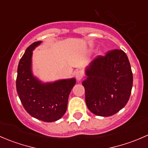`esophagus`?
Returning <instances> with one entry per match:
<instances>
[{"instance_id":"1","label":"esophagus","mask_w":148,"mask_h":148,"mask_svg":"<svg viewBox=\"0 0 148 148\" xmlns=\"http://www.w3.org/2000/svg\"><path fill=\"white\" fill-rule=\"evenodd\" d=\"M75 77L78 81H80L83 78V72L81 71V70H79V71H76L75 74Z\"/></svg>"}]
</instances>
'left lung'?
<instances>
[{"label":"left lung","instance_id":"8db88e82","mask_svg":"<svg viewBox=\"0 0 148 148\" xmlns=\"http://www.w3.org/2000/svg\"><path fill=\"white\" fill-rule=\"evenodd\" d=\"M82 85L85 101L93 114L110 117L122 110L130 99L133 82L130 64L121 49L98 56L85 69Z\"/></svg>","mask_w":148,"mask_h":148}]
</instances>
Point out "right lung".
Returning <instances> with one entry per match:
<instances>
[{
	"label": "right lung",
	"mask_w": 148,
	"mask_h": 148,
	"mask_svg": "<svg viewBox=\"0 0 148 148\" xmlns=\"http://www.w3.org/2000/svg\"><path fill=\"white\" fill-rule=\"evenodd\" d=\"M41 44L33 43L26 49L18 66L16 89L26 112L33 117L46 122L63 117L69 95L76 84L74 78L44 83L32 71L33 51Z\"/></svg>",
	"instance_id": "add662e5"
}]
</instances>
